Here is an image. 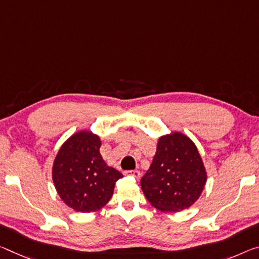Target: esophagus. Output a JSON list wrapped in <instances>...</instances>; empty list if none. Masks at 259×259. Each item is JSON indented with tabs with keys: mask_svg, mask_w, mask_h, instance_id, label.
<instances>
[{
	"mask_svg": "<svg viewBox=\"0 0 259 259\" xmlns=\"http://www.w3.org/2000/svg\"><path fill=\"white\" fill-rule=\"evenodd\" d=\"M125 175H130V176H133V178L138 180L139 178H141V171L139 170H128V171H125Z\"/></svg>",
	"mask_w": 259,
	"mask_h": 259,
	"instance_id": "esophagus-1",
	"label": "esophagus"
}]
</instances>
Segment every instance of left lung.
<instances>
[{"instance_id": "left-lung-1", "label": "left lung", "mask_w": 259, "mask_h": 259, "mask_svg": "<svg viewBox=\"0 0 259 259\" xmlns=\"http://www.w3.org/2000/svg\"><path fill=\"white\" fill-rule=\"evenodd\" d=\"M206 180V168L192 139L171 131L159 137L153 161L141 180V187L157 210L180 212L198 200Z\"/></svg>"}]
</instances>
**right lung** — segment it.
Wrapping results in <instances>:
<instances>
[{
    "label": "right lung",
    "instance_id": "right-lung-1",
    "mask_svg": "<svg viewBox=\"0 0 259 259\" xmlns=\"http://www.w3.org/2000/svg\"><path fill=\"white\" fill-rule=\"evenodd\" d=\"M100 146L97 134L79 130L61 145L53 162L57 195L76 212L99 211L112 198L115 183L123 178L101 157Z\"/></svg>",
    "mask_w": 259,
    "mask_h": 259
}]
</instances>
